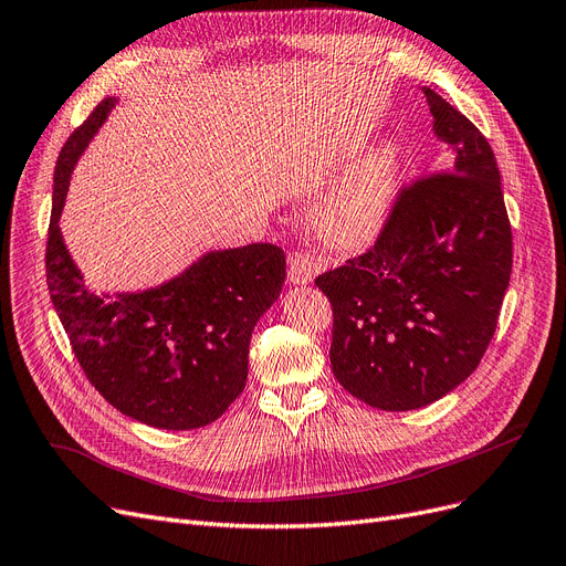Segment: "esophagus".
<instances>
[{"label": "esophagus", "instance_id": "34e87169", "mask_svg": "<svg viewBox=\"0 0 566 566\" xmlns=\"http://www.w3.org/2000/svg\"><path fill=\"white\" fill-rule=\"evenodd\" d=\"M323 269H325V262L321 258L311 255V252H300V255L290 260L287 276L295 285H306V283L314 281Z\"/></svg>", "mask_w": 566, "mask_h": 566}]
</instances>
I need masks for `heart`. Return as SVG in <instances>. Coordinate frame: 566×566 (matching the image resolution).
<instances>
[{
	"label": "heart",
	"instance_id": "heart-1",
	"mask_svg": "<svg viewBox=\"0 0 566 566\" xmlns=\"http://www.w3.org/2000/svg\"><path fill=\"white\" fill-rule=\"evenodd\" d=\"M398 178V147L391 143L375 147L323 199L318 208V227L323 237L339 245H354L373 239L391 212Z\"/></svg>",
	"mask_w": 566,
	"mask_h": 566
}]
</instances>
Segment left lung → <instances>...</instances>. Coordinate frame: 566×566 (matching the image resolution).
<instances>
[{
  "instance_id": "8db88e82",
  "label": "left lung",
  "mask_w": 566,
  "mask_h": 566,
  "mask_svg": "<svg viewBox=\"0 0 566 566\" xmlns=\"http://www.w3.org/2000/svg\"><path fill=\"white\" fill-rule=\"evenodd\" d=\"M423 93L447 168L400 187L375 245L316 279L333 304L337 381L386 412L431 405L475 373L513 266L490 143L436 91Z\"/></svg>"
}]
</instances>
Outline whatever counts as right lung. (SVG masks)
I'll use <instances>...</instances> for the list:
<instances>
[{
	"instance_id": "right-lung-1",
	"label": "right lung",
	"mask_w": 566,
	"mask_h": 566,
	"mask_svg": "<svg viewBox=\"0 0 566 566\" xmlns=\"http://www.w3.org/2000/svg\"><path fill=\"white\" fill-rule=\"evenodd\" d=\"M105 97L55 164L46 283L84 375L122 415L166 431L216 421L241 396L260 316L279 300L285 252L271 243L212 250L145 292L95 295L63 243L61 210L76 159L114 107Z\"/></svg>"
}]
</instances>
